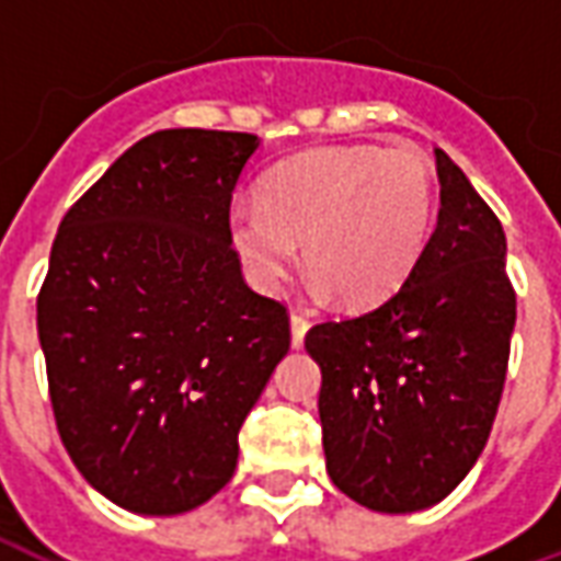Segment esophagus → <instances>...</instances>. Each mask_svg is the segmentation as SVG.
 <instances>
[{"label":"esophagus","instance_id":"obj_1","mask_svg":"<svg viewBox=\"0 0 561 561\" xmlns=\"http://www.w3.org/2000/svg\"><path fill=\"white\" fill-rule=\"evenodd\" d=\"M306 333H309V318L297 316V312H294L291 316V345L294 348H300V345H304Z\"/></svg>","mask_w":561,"mask_h":561}]
</instances>
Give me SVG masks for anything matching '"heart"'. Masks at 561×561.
<instances>
[{"label": "heart", "instance_id": "obj_1", "mask_svg": "<svg viewBox=\"0 0 561 561\" xmlns=\"http://www.w3.org/2000/svg\"><path fill=\"white\" fill-rule=\"evenodd\" d=\"M430 221L433 173L421 152L321 147L273 168L261 204H237L228 231L257 291H279L304 240L316 291L373 306L409 279Z\"/></svg>", "mask_w": 561, "mask_h": 561}]
</instances>
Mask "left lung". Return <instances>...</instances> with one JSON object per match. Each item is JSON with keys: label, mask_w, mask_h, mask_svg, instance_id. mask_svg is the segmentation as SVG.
Wrapping results in <instances>:
<instances>
[{"label": "left lung", "mask_w": 561, "mask_h": 561, "mask_svg": "<svg viewBox=\"0 0 561 561\" xmlns=\"http://www.w3.org/2000/svg\"><path fill=\"white\" fill-rule=\"evenodd\" d=\"M435 171L438 221L409 279L364 316L306 333L330 481L381 514L438 505L478 462L517 321L495 213L442 149Z\"/></svg>", "instance_id": "8db88e82"}]
</instances>
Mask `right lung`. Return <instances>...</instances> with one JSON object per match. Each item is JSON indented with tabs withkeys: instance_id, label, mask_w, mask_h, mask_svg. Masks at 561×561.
Listing matches in <instances>:
<instances>
[{
	"instance_id": "obj_1",
	"label": "right lung",
	"mask_w": 561,
	"mask_h": 561,
	"mask_svg": "<svg viewBox=\"0 0 561 561\" xmlns=\"http://www.w3.org/2000/svg\"><path fill=\"white\" fill-rule=\"evenodd\" d=\"M261 140L164 128L68 209L38 294L59 438L104 499L195 511L237 469L245 414L288 354L285 306L243 282L228 213Z\"/></svg>"
}]
</instances>
